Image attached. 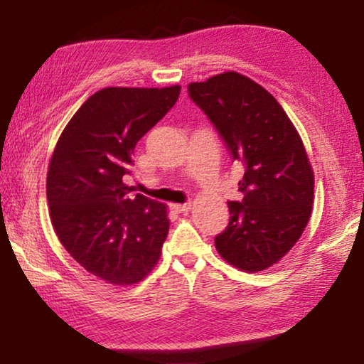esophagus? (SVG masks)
<instances>
[{
  "label": "esophagus",
  "mask_w": 364,
  "mask_h": 364,
  "mask_svg": "<svg viewBox=\"0 0 364 364\" xmlns=\"http://www.w3.org/2000/svg\"><path fill=\"white\" fill-rule=\"evenodd\" d=\"M172 210L177 212V213H186L192 208L191 203H172Z\"/></svg>",
  "instance_id": "1"
}]
</instances>
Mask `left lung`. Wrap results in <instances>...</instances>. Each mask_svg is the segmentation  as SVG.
Wrapping results in <instances>:
<instances>
[{
  "label": "left lung",
  "mask_w": 364,
  "mask_h": 364,
  "mask_svg": "<svg viewBox=\"0 0 364 364\" xmlns=\"http://www.w3.org/2000/svg\"><path fill=\"white\" fill-rule=\"evenodd\" d=\"M188 94L245 166L243 200L228 203L230 222L215 237L218 255L242 272L267 270L291 250L311 217L315 176L300 134L277 99L240 73L191 82Z\"/></svg>",
  "instance_id": "left-lung-1"
}]
</instances>
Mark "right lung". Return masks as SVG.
Instances as JSON below:
<instances>
[{"mask_svg":"<svg viewBox=\"0 0 364 364\" xmlns=\"http://www.w3.org/2000/svg\"><path fill=\"white\" fill-rule=\"evenodd\" d=\"M181 86L104 87L66 124L49 161L46 193L54 232L87 273L111 285L142 282L168 233L162 202L132 196L122 182L132 154Z\"/></svg>","mask_w":364,"mask_h":364,"instance_id":"obj_1","label":"right lung"}]
</instances>
